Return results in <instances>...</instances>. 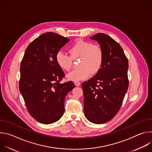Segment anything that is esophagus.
<instances>
[{
    "label": "esophagus",
    "mask_w": 152,
    "mask_h": 152,
    "mask_svg": "<svg viewBox=\"0 0 152 152\" xmlns=\"http://www.w3.org/2000/svg\"><path fill=\"white\" fill-rule=\"evenodd\" d=\"M75 84L76 85V86H80V83L79 82H78V81H75Z\"/></svg>",
    "instance_id": "esophagus-1"
}]
</instances>
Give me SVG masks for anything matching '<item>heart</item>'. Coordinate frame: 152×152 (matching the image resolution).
Masks as SVG:
<instances>
[{
  "label": "heart",
  "instance_id": "obj_1",
  "mask_svg": "<svg viewBox=\"0 0 152 152\" xmlns=\"http://www.w3.org/2000/svg\"><path fill=\"white\" fill-rule=\"evenodd\" d=\"M70 56L62 51L56 55V62L62 69L69 72L71 70L73 59L80 58L79 69L72 71L67 76L70 80L77 81L88 78L91 73H97L102 67L103 53L100 46L88 41L77 40L69 49Z\"/></svg>",
  "mask_w": 152,
  "mask_h": 152
}]
</instances>
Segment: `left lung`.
Segmentation results:
<instances>
[{
  "instance_id": "obj_1",
  "label": "left lung",
  "mask_w": 152,
  "mask_h": 152,
  "mask_svg": "<svg viewBox=\"0 0 152 152\" xmlns=\"http://www.w3.org/2000/svg\"><path fill=\"white\" fill-rule=\"evenodd\" d=\"M90 38L99 42L103 61L97 74L82 84L84 114L90 121L102 124L120 109L129 86V64L121 46L109 35L98 33Z\"/></svg>"
}]
</instances>
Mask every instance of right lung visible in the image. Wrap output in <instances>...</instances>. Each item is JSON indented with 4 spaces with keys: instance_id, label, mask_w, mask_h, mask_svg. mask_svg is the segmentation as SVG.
I'll return each mask as SVG.
<instances>
[{
    "instance_id": "right-lung-1",
    "label": "right lung",
    "mask_w": 152,
    "mask_h": 152,
    "mask_svg": "<svg viewBox=\"0 0 152 152\" xmlns=\"http://www.w3.org/2000/svg\"><path fill=\"white\" fill-rule=\"evenodd\" d=\"M69 41L56 33L43 34L30 43L21 62L20 92L31 115L41 123L61 118L65 98L75 87L72 81L60 83L65 75L55 59Z\"/></svg>"
}]
</instances>
